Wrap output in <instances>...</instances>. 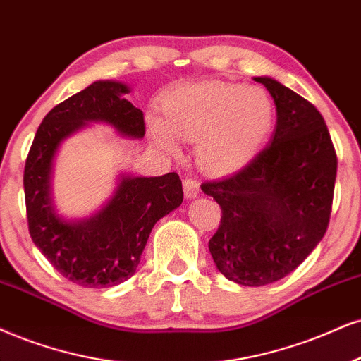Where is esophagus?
<instances>
[{
	"instance_id": "34e87169",
	"label": "esophagus",
	"mask_w": 361,
	"mask_h": 361,
	"mask_svg": "<svg viewBox=\"0 0 361 361\" xmlns=\"http://www.w3.org/2000/svg\"><path fill=\"white\" fill-rule=\"evenodd\" d=\"M197 194H199V184L197 182H195L194 179H184V195L188 199H194V197H197Z\"/></svg>"
}]
</instances>
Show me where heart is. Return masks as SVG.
<instances>
[{
	"label": "heart",
	"instance_id": "heart-1",
	"mask_svg": "<svg viewBox=\"0 0 361 361\" xmlns=\"http://www.w3.org/2000/svg\"><path fill=\"white\" fill-rule=\"evenodd\" d=\"M274 104L262 88L199 83L172 92L164 102V123L150 118L147 132L155 147L179 155V142L195 145L204 171L231 173L247 166L268 142Z\"/></svg>",
	"mask_w": 361,
	"mask_h": 361
}]
</instances>
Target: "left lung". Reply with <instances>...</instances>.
<instances>
[{"label": "left lung", "instance_id": "obj_1", "mask_svg": "<svg viewBox=\"0 0 361 361\" xmlns=\"http://www.w3.org/2000/svg\"><path fill=\"white\" fill-rule=\"evenodd\" d=\"M276 106L269 144L246 167L204 182L222 217L209 241L219 273L243 286L284 278L318 246L330 222L336 154L322 114L271 77H255Z\"/></svg>", "mask_w": 361, "mask_h": 361}]
</instances>
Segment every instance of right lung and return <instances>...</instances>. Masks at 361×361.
<instances>
[{"label":"right lung","mask_w":361,"mask_h":361,"mask_svg":"<svg viewBox=\"0 0 361 361\" xmlns=\"http://www.w3.org/2000/svg\"><path fill=\"white\" fill-rule=\"evenodd\" d=\"M130 92L123 82L99 80L58 104L38 127L26 159L23 185L31 239L53 268L78 286H117L132 278L155 222L184 199L176 172L142 177L120 171L112 195L90 216L72 219L58 212L53 169L65 140L92 123L112 127L127 139H144V114L126 99Z\"/></svg>","instance_id":"1"}]
</instances>
